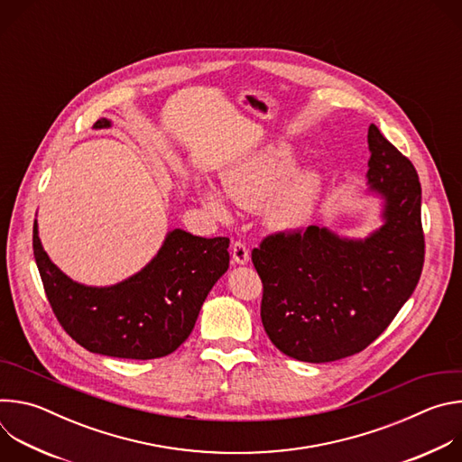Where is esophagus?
<instances>
[{"mask_svg": "<svg viewBox=\"0 0 462 462\" xmlns=\"http://www.w3.org/2000/svg\"><path fill=\"white\" fill-rule=\"evenodd\" d=\"M232 257L237 265H246L250 259V250L245 241H234L232 243Z\"/></svg>", "mask_w": 462, "mask_h": 462, "instance_id": "1", "label": "esophagus"}]
</instances>
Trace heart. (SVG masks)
I'll use <instances>...</instances> for the list:
<instances>
[{"instance_id":"1","label":"heart","mask_w":462,"mask_h":462,"mask_svg":"<svg viewBox=\"0 0 462 462\" xmlns=\"http://www.w3.org/2000/svg\"><path fill=\"white\" fill-rule=\"evenodd\" d=\"M296 161L289 148L271 146L252 155L225 177V191L230 199L248 210L267 205V221L274 230H296L303 226L319 199V179L310 171L292 173ZM214 216H228L221 197L205 195Z\"/></svg>"}]
</instances>
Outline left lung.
Returning a JSON list of instances; mask_svg holds the SVG:
<instances>
[{"label": "left lung", "instance_id": "left-lung-1", "mask_svg": "<svg viewBox=\"0 0 462 462\" xmlns=\"http://www.w3.org/2000/svg\"><path fill=\"white\" fill-rule=\"evenodd\" d=\"M367 180L383 197V226L364 241L319 226L276 232L252 250L261 321L287 356L323 364L364 351L413 294L424 267L420 180L380 129L367 131Z\"/></svg>", "mask_w": 462, "mask_h": 462}]
</instances>
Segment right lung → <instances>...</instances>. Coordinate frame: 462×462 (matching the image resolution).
<instances>
[{
    "label": "right lung",
    "mask_w": 462,
    "mask_h": 462,
    "mask_svg": "<svg viewBox=\"0 0 462 462\" xmlns=\"http://www.w3.org/2000/svg\"><path fill=\"white\" fill-rule=\"evenodd\" d=\"M97 120L95 127H107ZM228 237L171 230L139 274L113 287H86L65 276L43 250L34 223L32 248L49 305L84 349L129 360L173 353L191 333L214 283L226 273Z\"/></svg>",
    "instance_id": "add662e5"
}]
</instances>
